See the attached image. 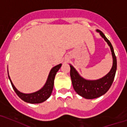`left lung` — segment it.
<instances>
[{
    "mask_svg": "<svg viewBox=\"0 0 127 127\" xmlns=\"http://www.w3.org/2000/svg\"><path fill=\"white\" fill-rule=\"evenodd\" d=\"M97 32H99L100 35L107 42L111 50L113 63L111 69L109 73L105 77L97 80H86L78 74L77 71L72 65H70V76L73 89L78 95L88 99H95L100 97L104 95L109 89L113 82L117 70V58L111 43L101 31L97 30Z\"/></svg>",
    "mask_w": 127,
    "mask_h": 127,
    "instance_id": "8db88e82",
    "label": "left lung"
}]
</instances>
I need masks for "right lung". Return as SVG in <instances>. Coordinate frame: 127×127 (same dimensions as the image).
Returning a JSON list of instances; mask_svg holds the SVG:
<instances>
[{
    "label": "right lung",
    "instance_id": "obj_1",
    "mask_svg": "<svg viewBox=\"0 0 127 127\" xmlns=\"http://www.w3.org/2000/svg\"><path fill=\"white\" fill-rule=\"evenodd\" d=\"M61 66H62V64H59L54 67L51 69L46 84L44 85V86L42 87V89L39 91H36V92L29 93V94L21 93L18 90H17L16 88L14 87V85H13V83H12L9 75H8V77H9L12 88L16 92V93L17 94L18 96L22 100H23L24 101L27 102V103H42V102L46 101V99H48L50 97L52 92L53 87H54L55 76H56V73L58 72V71L59 70V69L60 68Z\"/></svg>",
    "mask_w": 127,
    "mask_h": 127
}]
</instances>
